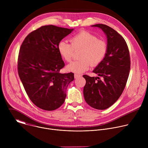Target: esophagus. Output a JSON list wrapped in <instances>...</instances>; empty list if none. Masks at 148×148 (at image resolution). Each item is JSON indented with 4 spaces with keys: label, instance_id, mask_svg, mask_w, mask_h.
Returning <instances> with one entry per match:
<instances>
[{
    "label": "esophagus",
    "instance_id": "34e87169",
    "mask_svg": "<svg viewBox=\"0 0 148 148\" xmlns=\"http://www.w3.org/2000/svg\"><path fill=\"white\" fill-rule=\"evenodd\" d=\"M81 75V74H74V78H78V77H80Z\"/></svg>",
    "mask_w": 148,
    "mask_h": 148
}]
</instances>
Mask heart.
<instances>
[{"label":"heart","mask_w":148,"mask_h":148,"mask_svg":"<svg viewBox=\"0 0 148 148\" xmlns=\"http://www.w3.org/2000/svg\"><path fill=\"white\" fill-rule=\"evenodd\" d=\"M71 45L65 41H60L58 50L61 57L65 61L71 60L74 50L82 49L79 54L81 60L74 61L67 69L75 73H81L88 70L91 66H96L104 58L107 52V44L105 41L98 39L94 34L81 30L70 38Z\"/></svg>","instance_id":"1"}]
</instances>
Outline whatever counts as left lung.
<instances>
[{
  "mask_svg": "<svg viewBox=\"0 0 148 148\" xmlns=\"http://www.w3.org/2000/svg\"><path fill=\"white\" fill-rule=\"evenodd\" d=\"M101 29L107 37V52L93 70L99 77L84 75L86 84L84 97L97 110L110 107L120 97L127 82L131 67L129 49L125 39L112 28L103 24L92 26Z\"/></svg>",
  "mask_w": 148,
  "mask_h": 148,
  "instance_id": "1",
  "label": "left lung"
}]
</instances>
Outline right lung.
I'll return each instance as SVG.
<instances>
[{
	"instance_id": "add662e5",
	"label": "right lung",
	"mask_w": 148,
	"mask_h": 148,
	"mask_svg": "<svg viewBox=\"0 0 148 148\" xmlns=\"http://www.w3.org/2000/svg\"><path fill=\"white\" fill-rule=\"evenodd\" d=\"M74 29L53 25L41 26L29 33L21 45L17 70L30 99L46 111L58 108L64 102L74 73H60L64 67L58 44Z\"/></svg>"
}]
</instances>
